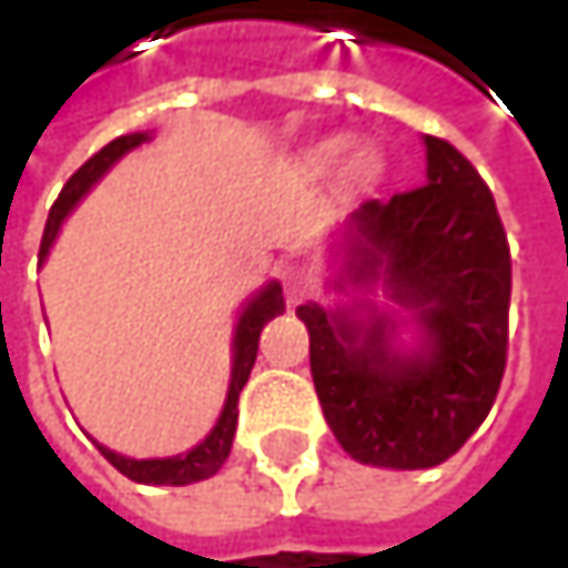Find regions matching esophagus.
Returning <instances> with one entry per match:
<instances>
[{"instance_id":"esophagus-1","label":"esophagus","mask_w":568,"mask_h":568,"mask_svg":"<svg viewBox=\"0 0 568 568\" xmlns=\"http://www.w3.org/2000/svg\"><path fill=\"white\" fill-rule=\"evenodd\" d=\"M280 283H283V292L288 302H302L305 295H312L315 276H312V270H305L298 263H285L283 270H280Z\"/></svg>"}]
</instances>
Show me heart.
<instances>
[{
    "label": "heart",
    "mask_w": 568,
    "mask_h": 568,
    "mask_svg": "<svg viewBox=\"0 0 568 568\" xmlns=\"http://www.w3.org/2000/svg\"><path fill=\"white\" fill-rule=\"evenodd\" d=\"M342 141H322L312 154H308V164L315 168V171H332L335 168V161H338V154H342ZM385 171V161H382V154L375 151V148H362L352 161H348V176L355 180V183H375L378 176Z\"/></svg>",
    "instance_id": "obj_1"
}]
</instances>
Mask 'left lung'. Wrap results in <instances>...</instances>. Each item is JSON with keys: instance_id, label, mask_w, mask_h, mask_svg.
Returning <instances> with one entry per match:
<instances>
[{"instance_id": "obj_1", "label": "left lung", "mask_w": 568, "mask_h": 568, "mask_svg": "<svg viewBox=\"0 0 568 568\" xmlns=\"http://www.w3.org/2000/svg\"><path fill=\"white\" fill-rule=\"evenodd\" d=\"M424 148V186L348 216L335 280L385 285L414 315L420 345L397 352V322L372 302L295 308L335 440L355 460L395 470L437 467L467 444L497 400L510 338V246L494 193L454 144L427 134Z\"/></svg>"}]
</instances>
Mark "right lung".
Returning <instances> with one entry per match:
<instances>
[{"mask_svg": "<svg viewBox=\"0 0 568 568\" xmlns=\"http://www.w3.org/2000/svg\"><path fill=\"white\" fill-rule=\"evenodd\" d=\"M148 134H124V138H114L111 144H104L94 158H88L78 171L68 176V183L61 186L58 200L49 210V223H45V233H42V250H39V260L49 256L52 243H55L58 230L64 223V216L74 210V203L111 171L128 151H134L138 144H144ZM280 312H285L283 302V285L270 283L266 288H260L240 312V322H236V335H233V372H230V392H226V404L220 410V420L216 427L186 454H176V457H154V460H134V457H124V454H114L108 447L98 444V450L104 454V460L111 467H118L128 480L134 484H151V487H186V484H196V480H206L213 477L226 457H230V447H233V434H236V404H240V392L243 385L250 382V372L256 365V352H260V332L270 318H276Z\"/></svg>", "mask_w": 568, "mask_h": 568, "instance_id": "obj_1", "label": "right lung"}]
</instances>
